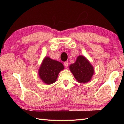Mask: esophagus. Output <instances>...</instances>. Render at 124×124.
<instances>
[{
    "instance_id": "1",
    "label": "esophagus",
    "mask_w": 124,
    "mask_h": 124,
    "mask_svg": "<svg viewBox=\"0 0 124 124\" xmlns=\"http://www.w3.org/2000/svg\"><path fill=\"white\" fill-rule=\"evenodd\" d=\"M64 66L66 67V68H67V67H68V62H64Z\"/></svg>"
}]
</instances>
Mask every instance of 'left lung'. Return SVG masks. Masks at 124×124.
Listing matches in <instances>:
<instances>
[{
	"label": "left lung",
	"mask_w": 124,
	"mask_h": 124,
	"mask_svg": "<svg viewBox=\"0 0 124 124\" xmlns=\"http://www.w3.org/2000/svg\"><path fill=\"white\" fill-rule=\"evenodd\" d=\"M70 70L78 82L80 83L89 82L94 73L93 66L82 55H79L74 63L70 65Z\"/></svg>",
	"instance_id": "1"
}]
</instances>
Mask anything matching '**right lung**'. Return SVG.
<instances>
[{"mask_svg":"<svg viewBox=\"0 0 124 124\" xmlns=\"http://www.w3.org/2000/svg\"><path fill=\"white\" fill-rule=\"evenodd\" d=\"M63 69L62 63L45 57L39 69V76L46 84H52L56 81L58 74Z\"/></svg>","mask_w":124,"mask_h":124,"instance_id":"add662e5","label":"right lung"}]
</instances>
